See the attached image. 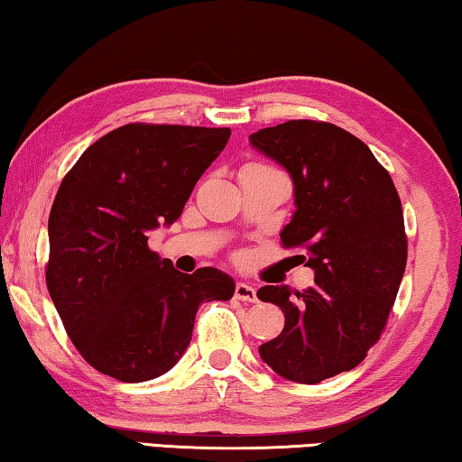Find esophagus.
<instances>
[{
    "mask_svg": "<svg viewBox=\"0 0 462 462\" xmlns=\"http://www.w3.org/2000/svg\"><path fill=\"white\" fill-rule=\"evenodd\" d=\"M236 297H237V300H241V301H250V303L258 301L255 289L252 285H247V282H237V285H236Z\"/></svg>",
    "mask_w": 462,
    "mask_h": 462,
    "instance_id": "obj_1",
    "label": "esophagus"
}]
</instances>
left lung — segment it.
I'll return each instance as SVG.
<instances>
[{
    "label": "left lung",
    "instance_id": "obj_1",
    "mask_svg": "<svg viewBox=\"0 0 462 462\" xmlns=\"http://www.w3.org/2000/svg\"><path fill=\"white\" fill-rule=\"evenodd\" d=\"M250 144L293 181L295 212L282 226L285 247L305 250L314 285L258 289L279 305L285 328L260 345L273 372L318 384L364 361L384 330L407 266L401 198L384 167L343 127L310 119L264 127Z\"/></svg>",
    "mask_w": 462,
    "mask_h": 462
}]
</instances>
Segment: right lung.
I'll return each instance as SVG.
<instances>
[{
    "label": "right lung",
    "instance_id": "obj_1",
    "mask_svg": "<svg viewBox=\"0 0 462 462\" xmlns=\"http://www.w3.org/2000/svg\"><path fill=\"white\" fill-rule=\"evenodd\" d=\"M229 136V127L127 124L63 177L49 215L47 289L101 374L130 384L167 374L188 349L198 305L236 293L218 268L183 274L148 250L151 231L181 217Z\"/></svg>",
    "mask_w": 462,
    "mask_h": 462
}]
</instances>
